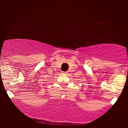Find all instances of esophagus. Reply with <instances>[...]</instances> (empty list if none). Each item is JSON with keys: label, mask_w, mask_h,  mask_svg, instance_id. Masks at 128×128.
<instances>
[{"label": "esophagus", "mask_w": 128, "mask_h": 128, "mask_svg": "<svg viewBox=\"0 0 128 128\" xmlns=\"http://www.w3.org/2000/svg\"><path fill=\"white\" fill-rule=\"evenodd\" d=\"M62 73H66L67 72H62Z\"/></svg>", "instance_id": "esophagus-1"}]
</instances>
